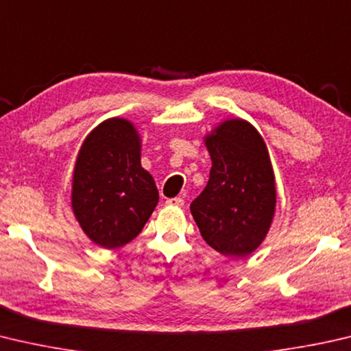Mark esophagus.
Instances as JSON below:
<instances>
[{
  "instance_id": "esophagus-1",
  "label": "esophagus",
  "mask_w": 351,
  "mask_h": 351,
  "mask_svg": "<svg viewBox=\"0 0 351 351\" xmlns=\"http://www.w3.org/2000/svg\"><path fill=\"white\" fill-rule=\"evenodd\" d=\"M165 204H167V206H171V207H182L184 199H182V197H170V199L165 201Z\"/></svg>"
}]
</instances>
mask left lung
Masks as SVG:
<instances>
[{
	"mask_svg": "<svg viewBox=\"0 0 351 351\" xmlns=\"http://www.w3.org/2000/svg\"><path fill=\"white\" fill-rule=\"evenodd\" d=\"M212 159L206 189L190 204L201 237L227 258L263 244L276 208V186L264 138L245 119H227L204 138Z\"/></svg>",
	"mask_w": 351,
	"mask_h": 351,
	"instance_id": "8db88e82",
	"label": "left lung"
}]
</instances>
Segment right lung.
<instances>
[{
    "instance_id": "obj_1",
    "label": "right lung",
    "mask_w": 351,
    "mask_h": 351,
    "mask_svg": "<svg viewBox=\"0 0 351 351\" xmlns=\"http://www.w3.org/2000/svg\"><path fill=\"white\" fill-rule=\"evenodd\" d=\"M159 199L141 165V138L124 118L106 119L88 133L76 156L72 210L88 239L119 248L141 233Z\"/></svg>"
}]
</instances>
